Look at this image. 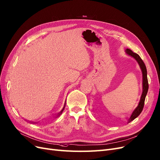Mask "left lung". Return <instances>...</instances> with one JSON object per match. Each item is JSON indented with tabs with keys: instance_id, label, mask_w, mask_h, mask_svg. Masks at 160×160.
Wrapping results in <instances>:
<instances>
[{
	"instance_id": "8db88e82",
	"label": "left lung",
	"mask_w": 160,
	"mask_h": 160,
	"mask_svg": "<svg viewBox=\"0 0 160 160\" xmlns=\"http://www.w3.org/2000/svg\"><path fill=\"white\" fill-rule=\"evenodd\" d=\"M125 53L127 55H129V56H131L132 58H133L135 60L138 62V64L141 68V72H142V78H143L142 79L143 80H142V89H143L142 94H141L140 100L138 107L135 108V110L133 111V112L131 113V115L130 116L128 121H127V123H129L138 117L140 115L141 111H142L143 106H144L145 99L146 97V95H147L148 88H149V84H148V76H147V69H146L144 62H143L142 60H141V58L139 57V55L132 52L130 49H126Z\"/></svg>"
}]
</instances>
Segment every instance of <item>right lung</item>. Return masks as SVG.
Instances as JSON below:
<instances>
[{
    "label": "right lung",
    "mask_w": 160,
    "mask_h": 160,
    "mask_svg": "<svg viewBox=\"0 0 160 160\" xmlns=\"http://www.w3.org/2000/svg\"><path fill=\"white\" fill-rule=\"evenodd\" d=\"M65 106H66V101H65V104H64V106H63V108H62V110L60 112H58V114H57V115H56V117H56V118H57V117H58L59 116H60V115H61V114L62 113V112H63V109H64V108H65ZM30 122H33V123H38L37 122H31L30 121Z\"/></svg>",
    "instance_id": "right-lung-1"
}]
</instances>
